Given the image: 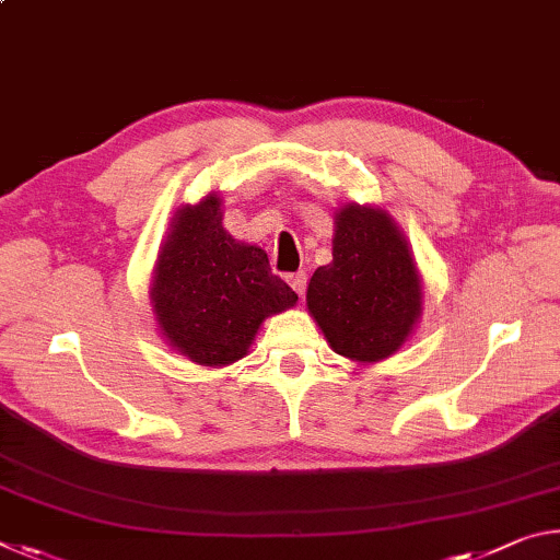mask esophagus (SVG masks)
Masks as SVG:
<instances>
[{"label":"esophagus","instance_id":"34e87169","mask_svg":"<svg viewBox=\"0 0 560 560\" xmlns=\"http://www.w3.org/2000/svg\"><path fill=\"white\" fill-rule=\"evenodd\" d=\"M287 281L291 283V289L299 293V296H303V291H306V281H308V277H306V271H296V273H289L287 277Z\"/></svg>","mask_w":560,"mask_h":560}]
</instances>
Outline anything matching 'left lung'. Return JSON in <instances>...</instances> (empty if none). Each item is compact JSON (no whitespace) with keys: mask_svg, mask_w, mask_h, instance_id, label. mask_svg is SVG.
Returning a JSON list of instances; mask_svg holds the SVG:
<instances>
[{"mask_svg":"<svg viewBox=\"0 0 560 560\" xmlns=\"http://www.w3.org/2000/svg\"><path fill=\"white\" fill-rule=\"evenodd\" d=\"M306 306L328 346L358 363H377L410 338L422 314V281L390 214L355 202L340 207L334 261L314 271Z\"/></svg>","mask_w":560,"mask_h":560,"instance_id":"left-lung-1","label":"left lung"}]
</instances>
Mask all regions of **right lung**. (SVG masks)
Instances as JSON below:
<instances>
[{"label": "right lung", "mask_w": 560, "mask_h": 560, "mask_svg": "<svg viewBox=\"0 0 560 560\" xmlns=\"http://www.w3.org/2000/svg\"><path fill=\"white\" fill-rule=\"evenodd\" d=\"M299 301L271 273L267 252L222 226V200L207 195L175 212L160 246L150 303L160 334L200 365H230L249 353L264 318Z\"/></svg>", "instance_id": "add662e5"}]
</instances>
